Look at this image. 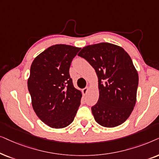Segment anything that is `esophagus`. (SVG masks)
<instances>
[{
  "label": "esophagus",
  "mask_w": 159,
  "mask_h": 159,
  "mask_svg": "<svg viewBox=\"0 0 159 159\" xmlns=\"http://www.w3.org/2000/svg\"><path fill=\"white\" fill-rule=\"evenodd\" d=\"M88 91H89V87H88V86H86V87L83 89V90H82V92H83L84 94H87Z\"/></svg>",
  "instance_id": "esophagus-1"
}]
</instances>
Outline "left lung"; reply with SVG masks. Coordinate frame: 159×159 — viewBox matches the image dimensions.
<instances>
[{"label": "left lung", "instance_id": "8db88e82", "mask_svg": "<svg viewBox=\"0 0 159 159\" xmlns=\"http://www.w3.org/2000/svg\"><path fill=\"white\" fill-rule=\"evenodd\" d=\"M78 56L94 67L98 77L99 99L92 107L99 125L112 128L123 124L136 104L139 77L128 53L110 43L89 45Z\"/></svg>", "mask_w": 159, "mask_h": 159}]
</instances>
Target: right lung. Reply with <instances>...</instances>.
Here are the masks:
<instances>
[{
    "mask_svg": "<svg viewBox=\"0 0 159 159\" xmlns=\"http://www.w3.org/2000/svg\"><path fill=\"white\" fill-rule=\"evenodd\" d=\"M81 48L56 44L34 59L27 87L32 106L40 119L54 129L73 121L82 94L73 86L69 73L73 59Z\"/></svg>",
    "mask_w": 159,
    "mask_h": 159,
    "instance_id": "1",
    "label": "right lung"
}]
</instances>
